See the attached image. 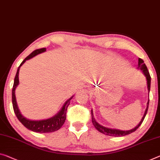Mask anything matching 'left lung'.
<instances>
[{"mask_svg":"<svg viewBox=\"0 0 160 160\" xmlns=\"http://www.w3.org/2000/svg\"><path fill=\"white\" fill-rule=\"evenodd\" d=\"M138 68H139L140 70L142 71V72L144 74V76L146 77L147 81V88H148V91L149 92L150 91V85H151V77L149 75V73L148 72V69H147V66L145 65V63H144V61L142 59V58H139L138 59ZM149 99L148 100V102H147V107L146 108L145 112H144V114L143 117L140 122L139 123V124L137 125V127H135L134 129H130V130H127V131H122V130H119V129H110V128H107V127H105L104 126H102V125L99 124V123L96 122V120L94 118V114H93V111L92 110V123L94 124V126L95 127V128L97 129L98 131L100 132L101 133L104 134L106 135H108V136H112V137H123L125 136V135L129 134L136 131V130L139 128L140 125L142 124V123L143 122L144 117H145L147 113V110H148V107H149Z\"/></svg>","mask_w":160,"mask_h":160,"instance_id":"left-lung-1","label":"left lung"}]
</instances>
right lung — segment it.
<instances>
[{"label":"right lung","instance_id":"1","mask_svg":"<svg viewBox=\"0 0 160 160\" xmlns=\"http://www.w3.org/2000/svg\"><path fill=\"white\" fill-rule=\"evenodd\" d=\"M44 51H46L45 48L36 49V50L33 51L30 55L27 56L25 59L22 61L20 66H18L16 77H15L14 78L13 89H12V103H13V107L15 114H16L18 119L21 122V124H23L24 127H26L27 129L31 130V131L38 132V133H50V132L57 131V130L59 129L61 127L63 126V124H64L66 117V110H67L68 106L69 105L70 101L72 99L73 97L66 101L65 104H63V107L61 108V109L59 111V112H58L57 114H56L55 116H53L51 118H49L48 119L39 120V121H33V120L26 119V117H24L23 115L21 114V112L19 111L18 108V105H17L16 94H15V90H16L17 86H18L19 83L18 74L21 66L25 63V61L26 60L30 59V58H33V56L38 55L41 53H43Z\"/></svg>","mask_w":160,"mask_h":160}]
</instances>
